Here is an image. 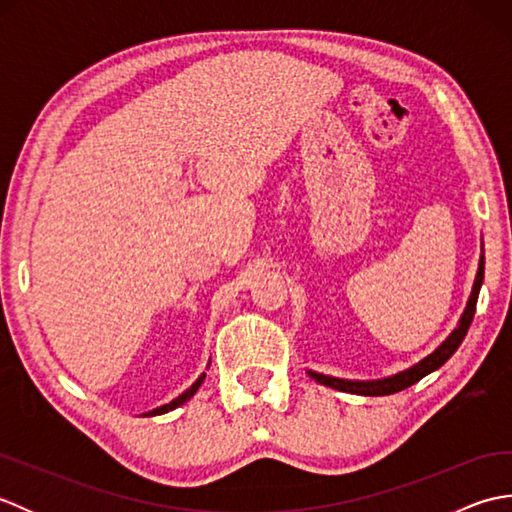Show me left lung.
<instances>
[{
    "instance_id": "8db88e82",
    "label": "left lung",
    "mask_w": 512,
    "mask_h": 512,
    "mask_svg": "<svg viewBox=\"0 0 512 512\" xmlns=\"http://www.w3.org/2000/svg\"><path fill=\"white\" fill-rule=\"evenodd\" d=\"M482 281H484V257L480 259V268H477V277H475V284H473L471 299H469V303H466V310L462 314L458 328H455L449 334V339L444 341L436 352L429 354L427 358H422L418 365L405 369V372L383 378V380H341V378L323 376V374H317V372H308V374L314 380H317V383H321L325 387L347 391V394H361V396H389V394H396V391L411 387L413 383H418L420 378H424L431 372H436V369L447 363L449 358L453 356V352L458 350L460 343L464 341L466 332H469V328H471L475 306H477V295H480Z\"/></svg>"
}]
</instances>
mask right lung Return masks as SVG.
I'll list each match as a JSON object with an SVG mask.
<instances>
[{
  "label": "right lung",
  "mask_w": 512,
  "mask_h": 512,
  "mask_svg": "<svg viewBox=\"0 0 512 512\" xmlns=\"http://www.w3.org/2000/svg\"><path fill=\"white\" fill-rule=\"evenodd\" d=\"M202 380H204V374L198 378V380H195V383L187 389V391H184V394H180L176 400H171L169 402V405H162V407H158V409H154V411H149V413H145V416H160V413H167V411H171V409H176V407H180L182 405V402H187L193 394H195V391H198V387L202 385Z\"/></svg>",
  "instance_id": "add662e5"
}]
</instances>
